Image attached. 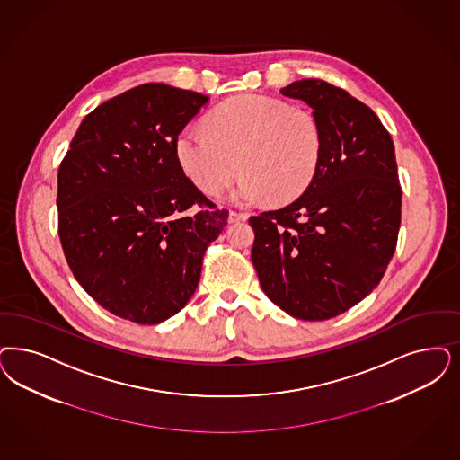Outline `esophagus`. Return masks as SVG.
<instances>
[{"instance_id":"34e87169","label":"esophagus","mask_w":460,"mask_h":460,"mask_svg":"<svg viewBox=\"0 0 460 460\" xmlns=\"http://www.w3.org/2000/svg\"><path fill=\"white\" fill-rule=\"evenodd\" d=\"M244 221H248V214H244V212H236V210H231V212H229V222H231V224Z\"/></svg>"}]
</instances>
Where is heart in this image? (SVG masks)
Returning <instances> with one entry per match:
<instances>
[{
  "label": "heart",
  "mask_w": 460,
  "mask_h": 460,
  "mask_svg": "<svg viewBox=\"0 0 460 460\" xmlns=\"http://www.w3.org/2000/svg\"><path fill=\"white\" fill-rule=\"evenodd\" d=\"M207 132L185 127L174 139L181 170L208 195L221 193L244 172L233 199L252 204L296 200L311 185L321 161L316 119L279 98L241 95L207 117Z\"/></svg>",
  "instance_id": "b5f03b06"
}]
</instances>
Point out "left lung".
I'll return each instance as SVG.
<instances>
[{
  "label": "left lung",
  "mask_w": 460,
  "mask_h": 460,
  "mask_svg": "<svg viewBox=\"0 0 460 460\" xmlns=\"http://www.w3.org/2000/svg\"><path fill=\"white\" fill-rule=\"evenodd\" d=\"M280 93L313 109L323 153L296 202L250 217L252 261L270 301L302 321H324L379 286L396 252V153L379 117L345 90L301 80Z\"/></svg>",
  "instance_id": "obj_1"
}]
</instances>
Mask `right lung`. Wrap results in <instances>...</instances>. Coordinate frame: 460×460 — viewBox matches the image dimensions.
<instances>
[{
  "label": "right lung",
  "instance_id": "obj_1",
  "mask_svg": "<svg viewBox=\"0 0 460 460\" xmlns=\"http://www.w3.org/2000/svg\"><path fill=\"white\" fill-rule=\"evenodd\" d=\"M208 96L146 83L78 127L58 173V231L80 286L111 314L158 324L190 301L227 224L174 155ZM199 210L187 215L188 208Z\"/></svg>",
  "mask_w": 460,
  "mask_h": 460
}]
</instances>
